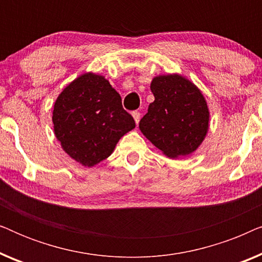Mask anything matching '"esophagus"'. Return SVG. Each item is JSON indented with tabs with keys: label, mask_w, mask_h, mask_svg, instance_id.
<instances>
[{
	"label": "esophagus",
	"mask_w": 262,
	"mask_h": 262,
	"mask_svg": "<svg viewBox=\"0 0 262 262\" xmlns=\"http://www.w3.org/2000/svg\"><path fill=\"white\" fill-rule=\"evenodd\" d=\"M132 117H134L136 124H138L139 119H141V113H139L138 111H135V112H132Z\"/></svg>",
	"instance_id": "esophagus-1"
}]
</instances>
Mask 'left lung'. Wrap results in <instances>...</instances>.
Listing matches in <instances>:
<instances>
[{"instance_id":"left-lung-1","label":"left lung","mask_w":262,"mask_h":262,"mask_svg":"<svg viewBox=\"0 0 262 262\" xmlns=\"http://www.w3.org/2000/svg\"><path fill=\"white\" fill-rule=\"evenodd\" d=\"M155 100L139 121L142 134L170 159L202 144L209 130V108L202 92L180 75H163L150 85Z\"/></svg>"}]
</instances>
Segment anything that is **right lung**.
Wrapping results in <instances>:
<instances>
[{"instance_id":"add662e5","label":"right lung","mask_w":262,"mask_h":262,"mask_svg":"<svg viewBox=\"0 0 262 262\" xmlns=\"http://www.w3.org/2000/svg\"><path fill=\"white\" fill-rule=\"evenodd\" d=\"M53 130L64 151L85 167H93L113 152L118 141L135 128L121 98L103 76L83 74L57 98Z\"/></svg>"}]
</instances>
